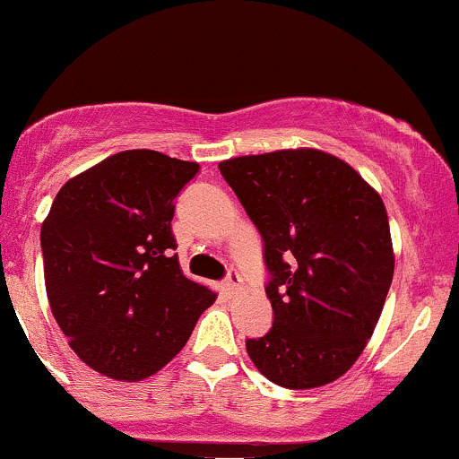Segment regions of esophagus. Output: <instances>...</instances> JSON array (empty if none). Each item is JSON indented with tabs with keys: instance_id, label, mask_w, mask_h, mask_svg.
<instances>
[{
	"instance_id": "34e87169",
	"label": "esophagus",
	"mask_w": 459,
	"mask_h": 459,
	"mask_svg": "<svg viewBox=\"0 0 459 459\" xmlns=\"http://www.w3.org/2000/svg\"><path fill=\"white\" fill-rule=\"evenodd\" d=\"M222 287H224V291L229 293V296H233V293H237V289L241 287V276H239V273H237L235 270H230L229 276L224 278Z\"/></svg>"
}]
</instances>
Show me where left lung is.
I'll list each match as a JSON object with an SVG mask.
<instances>
[{"mask_svg": "<svg viewBox=\"0 0 459 459\" xmlns=\"http://www.w3.org/2000/svg\"><path fill=\"white\" fill-rule=\"evenodd\" d=\"M263 237L273 324L247 339L255 367L304 391L339 380L362 354L393 282L380 194L350 163L317 149L220 161Z\"/></svg>", "mask_w": 459, "mask_h": 459, "instance_id": "1", "label": "left lung"}]
</instances>
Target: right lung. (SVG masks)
<instances>
[{
	"label": "right lung",
	"instance_id": "obj_1",
	"mask_svg": "<svg viewBox=\"0 0 459 459\" xmlns=\"http://www.w3.org/2000/svg\"><path fill=\"white\" fill-rule=\"evenodd\" d=\"M196 161L134 149L68 178L40 229L45 287L68 345L118 382L151 377L215 302L183 276L172 235L177 194Z\"/></svg>",
	"mask_w": 459,
	"mask_h": 459
}]
</instances>
